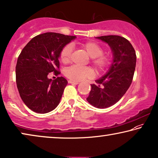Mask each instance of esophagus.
<instances>
[{
  "label": "esophagus",
  "instance_id": "1",
  "mask_svg": "<svg viewBox=\"0 0 158 158\" xmlns=\"http://www.w3.org/2000/svg\"><path fill=\"white\" fill-rule=\"evenodd\" d=\"M68 82L69 84H79V81H72V80H69Z\"/></svg>",
  "mask_w": 158,
  "mask_h": 158
}]
</instances>
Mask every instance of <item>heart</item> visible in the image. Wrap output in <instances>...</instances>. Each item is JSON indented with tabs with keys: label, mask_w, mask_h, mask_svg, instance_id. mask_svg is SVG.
Returning <instances> with one entry per match:
<instances>
[{
	"label": "heart",
	"mask_w": 158,
	"mask_h": 158,
	"mask_svg": "<svg viewBox=\"0 0 158 158\" xmlns=\"http://www.w3.org/2000/svg\"><path fill=\"white\" fill-rule=\"evenodd\" d=\"M89 56L92 58V63L98 71H104L110 65L111 59L106 55L103 54L104 49L99 44L94 41H86L80 44ZM72 46L67 44L60 53V60L63 64L69 63L72 59ZM94 70L90 67H78L72 66L65 70V75L74 81H81L86 78H92L94 76Z\"/></svg>",
	"instance_id": "b5f03b06"
}]
</instances>
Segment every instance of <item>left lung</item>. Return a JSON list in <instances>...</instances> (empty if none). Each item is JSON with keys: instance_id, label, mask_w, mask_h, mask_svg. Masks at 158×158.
<instances>
[{"instance_id": "obj_1", "label": "left lung", "mask_w": 158, "mask_h": 158, "mask_svg": "<svg viewBox=\"0 0 158 158\" xmlns=\"http://www.w3.org/2000/svg\"><path fill=\"white\" fill-rule=\"evenodd\" d=\"M109 44L113 53V62L104 77L91 84L86 100L97 108H106L116 104L130 87L136 66V53L125 38L110 35L97 37Z\"/></svg>"}]
</instances>
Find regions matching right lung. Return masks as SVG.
Segmentation results:
<instances>
[{
  "mask_svg": "<svg viewBox=\"0 0 158 158\" xmlns=\"http://www.w3.org/2000/svg\"><path fill=\"white\" fill-rule=\"evenodd\" d=\"M75 38L44 33L33 38L21 51L15 66V79L21 98L30 110L45 114L59 104L68 82L62 77L48 79V74H60V53Z\"/></svg>",
  "mask_w": 158,
  "mask_h": 158,
  "instance_id": "add662e5",
  "label": "right lung"
}]
</instances>
